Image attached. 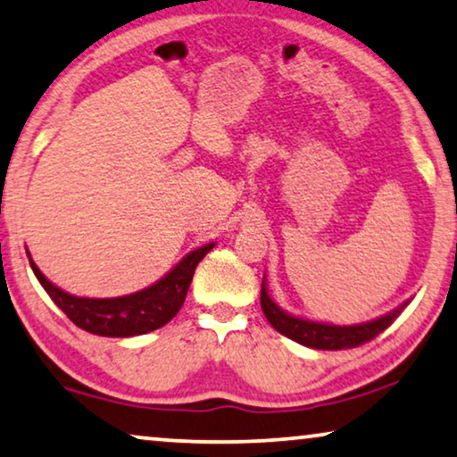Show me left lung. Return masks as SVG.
I'll return each instance as SVG.
<instances>
[{"instance_id":"1","label":"left lung","mask_w":457,"mask_h":457,"mask_svg":"<svg viewBox=\"0 0 457 457\" xmlns=\"http://www.w3.org/2000/svg\"><path fill=\"white\" fill-rule=\"evenodd\" d=\"M406 306V304H403ZM400 306L397 311L385 314L381 319L370 320V323L362 325H348V327H337V325H327V323H314V320L292 317L278 308V304L269 298L265 290V284L261 287V308L265 312L269 323L273 325L275 331H279L281 336L294 339L302 345L314 350H342V348H356V345L369 342L378 333L387 329L394 323V319L402 312Z\"/></svg>"}]
</instances>
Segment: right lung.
<instances>
[{"instance_id":"obj_1","label":"right lung","mask_w":457,"mask_h":457,"mask_svg":"<svg viewBox=\"0 0 457 457\" xmlns=\"http://www.w3.org/2000/svg\"><path fill=\"white\" fill-rule=\"evenodd\" d=\"M215 244L192 250L155 286L121 298H79L51 284L29 254L30 267L45 292L76 327L103 337H132L155 331L176 317L188 294L192 275Z\"/></svg>"}]
</instances>
